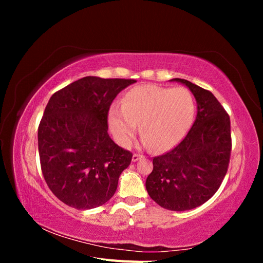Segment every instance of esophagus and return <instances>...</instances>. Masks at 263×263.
I'll return each instance as SVG.
<instances>
[{
	"label": "esophagus",
	"mask_w": 263,
	"mask_h": 263,
	"mask_svg": "<svg viewBox=\"0 0 263 263\" xmlns=\"http://www.w3.org/2000/svg\"><path fill=\"white\" fill-rule=\"evenodd\" d=\"M141 158H142V156H141V155L134 154V155H133V158H132V160H133V162H136V161H138L139 159H141Z\"/></svg>",
	"instance_id": "obj_1"
}]
</instances>
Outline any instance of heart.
Masks as SVG:
<instances>
[{
	"mask_svg": "<svg viewBox=\"0 0 263 263\" xmlns=\"http://www.w3.org/2000/svg\"><path fill=\"white\" fill-rule=\"evenodd\" d=\"M193 113L192 95L184 87L142 84L125 94L121 106L110 107L108 125L118 144L128 146L139 123L142 145L163 151L184 136Z\"/></svg>",
	"mask_w": 263,
	"mask_h": 263,
	"instance_id": "heart-1",
	"label": "heart"
}]
</instances>
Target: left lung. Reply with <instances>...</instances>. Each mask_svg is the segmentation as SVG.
<instances>
[{
    "label": "left lung",
    "instance_id": "obj_1",
    "mask_svg": "<svg viewBox=\"0 0 263 263\" xmlns=\"http://www.w3.org/2000/svg\"><path fill=\"white\" fill-rule=\"evenodd\" d=\"M194 95L197 113L187 135L169 153L154 158L146 180L149 196L169 211H189L216 193L225 178L230 150V119L213 93L184 79H172Z\"/></svg>",
    "mask_w": 263,
    "mask_h": 263
}]
</instances>
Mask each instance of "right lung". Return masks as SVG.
<instances>
[{"mask_svg":"<svg viewBox=\"0 0 263 263\" xmlns=\"http://www.w3.org/2000/svg\"><path fill=\"white\" fill-rule=\"evenodd\" d=\"M85 77L52 94L38 128V150L47 185L77 210L105 204L133 155L110 139L107 113L116 95L135 83Z\"/></svg>","mask_w":263,"mask_h":263,"instance_id":"obj_1","label":"right lung"}]
</instances>
